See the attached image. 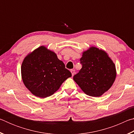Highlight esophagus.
Listing matches in <instances>:
<instances>
[{
    "label": "esophagus",
    "instance_id": "esophagus-1",
    "mask_svg": "<svg viewBox=\"0 0 134 134\" xmlns=\"http://www.w3.org/2000/svg\"><path fill=\"white\" fill-rule=\"evenodd\" d=\"M70 71H71V74H72V76H73L74 74H75V70H73V69H71V70H70Z\"/></svg>",
    "mask_w": 134,
    "mask_h": 134
}]
</instances>
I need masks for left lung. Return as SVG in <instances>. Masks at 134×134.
I'll return each instance as SVG.
<instances>
[{
  "mask_svg": "<svg viewBox=\"0 0 134 134\" xmlns=\"http://www.w3.org/2000/svg\"><path fill=\"white\" fill-rule=\"evenodd\" d=\"M80 61L82 68L73 79L86 94L99 97L109 89L116 77V69L105 51L91 47Z\"/></svg>",
  "mask_w": 134,
  "mask_h": 134,
  "instance_id": "obj_1",
  "label": "left lung"
}]
</instances>
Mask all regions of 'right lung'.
<instances>
[{
	"label": "right lung",
	"mask_w": 134,
	"mask_h": 134,
	"mask_svg": "<svg viewBox=\"0 0 134 134\" xmlns=\"http://www.w3.org/2000/svg\"><path fill=\"white\" fill-rule=\"evenodd\" d=\"M24 85L35 96L44 98L54 94L71 76L53 51L41 46L25 58L21 66Z\"/></svg>",
	"instance_id": "1"
}]
</instances>
